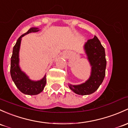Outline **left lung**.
<instances>
[{
  "mask_svg": "<svg viewBox=\"0 0 128 128\" xmlns=\"http://www.w3.org/2000/svg\"><path fill=\"white\" fill-rule=\"evenodd\" d=\"M83 49L91 66L90 77L81 84L68 83V86L75 94L90 95L94 92L102 83L106 75L107 62L104 48L96 36L84 43Z\"/></svg>",
  "mask_w": 128,
  "mask_h": 128,
  "instance_id": "8db88e82",
  "label": "left lung"
}]
</instances>
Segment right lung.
Here are the masks:
<instances>
[{
  "label": "right lung",
  "instance_id": "add662e5",
  "mask_svg": "<svg viewBox=\"0 0 128 128\" xmlns=\"http://www.w3.org/2000/svg\"><path fill=\"white\" fill-rule=\"evenodd\" d=\"M39 28L32 27L25 34L20 36L13 47L11 58L10 74L12 80L18 89L26 95H37L42 92L46 83V74L39 80H32L22 70L20 66V50L22 38L26 35L32 32L40 31Z\"/></svg>",
  "mask_w": 128,
  "mask_h": 128
}]
</instances>
